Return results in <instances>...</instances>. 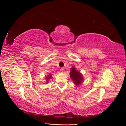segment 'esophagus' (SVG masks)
I'll list each match as a JSON object with an SVG mask.
<instances>
[{"mask_svg":"<svg viewBox=\"0 0 126 126\" xmlns=\"http://www.w3.org/2000/svg\"><path fill=\"white\" fill-rule=\"evenodd\" d=\"M60 71H62V72H63L64 71V68L63 67H62V68H60Z\"/></svg>","mask_w":126,"mask_h":126,"instance_id":"1","label":"esophagus"}]
</instances>
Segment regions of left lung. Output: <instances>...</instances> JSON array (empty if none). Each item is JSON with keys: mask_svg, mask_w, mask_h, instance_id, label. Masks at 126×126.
I'll return each instance as SVG.
<instances>
[{"mask_svg": "<svg viewBox=\"0 0 126 126\" xmlns=\"http://www.w3.org/2000/svg\"><path fill=\"white\" fill-rule=\"evenodd\" d=\"M71 69V71L70 73L71 78L72 80L74 81V83L76 85H79L82 82V80L83 79L80 73V72L76 70L74 67H72Z\"/></svg>", "mask_w": 126, "mask_h": 126, "instance_id": "1", "label": "left lung"}]
</instances>
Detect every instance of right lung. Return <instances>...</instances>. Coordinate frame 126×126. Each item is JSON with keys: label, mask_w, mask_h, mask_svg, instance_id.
<instances>
[{"label": "right lung", "mask_w": 126, "mask_h": 126, "mask_svg": "<svg viewBox=\"0 0 126 126\" xmlns=\"http://www.w3.org/2000/svg\"><path fill=\"white\" fill-rule=\"evenodd\" d=\"M51 75H50V76H48V77H46V78H47V79L48 80V79H49V78H51Z\"/></svg>", "instance_id": "right-lung-1"}]
</instances>
